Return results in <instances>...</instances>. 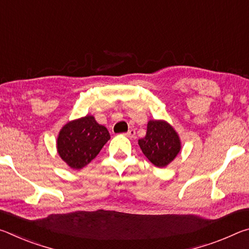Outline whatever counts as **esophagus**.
I'll return each instance as SVG.
<instances>
[{"mask_svg": "<svg viewBox=\"0 0 249 249\" xmlns=\"http://www.w3.org/2000/svg\"><path fill=\"white\" fill-rule=\"evenodd\" d=\"M125 135H126V137H128V138H134L135 135H136V132H135V129H129L127 133H125Z\"/></svg>", "mask_w": 249, "mask_h": 249, "instance_id": "34e87169", "label": "esophagus"}]
</instances>
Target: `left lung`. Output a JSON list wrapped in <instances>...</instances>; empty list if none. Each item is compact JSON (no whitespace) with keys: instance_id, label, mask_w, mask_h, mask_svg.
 <instances>
[{"instance_id":"left-lung-1","label":"left lung","mask_w":249,"mask_h":249,"mask_svg":"<svg viewBox=\"0 0 249 249\" xmlns=\"http://www.w3.org/2000/svg\"><path fill=\"white\" fill-rule=\"evenodd\" d=\"M142 154L156 167H166L180 151L176 130L165 121H149L146 136L138 141Z\"/></svg>"}]
</instances>
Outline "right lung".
<instances>
[{"label":"right lung","mask_w":249,"mask_h":249,"mask_svg":"<svg viewBox=\"0 0 249 249\" xmlns=\"http://www.w3.org/2000/svg\"><path fill=\"white\" fill-rule=\"evenodd\" d=\"M111 138L108 130L87 115L69 122L60 130L57 141L59 156L73 169H81L93 160Z\"/></svg>","instance_id":"obj_1"}]
</instances>
